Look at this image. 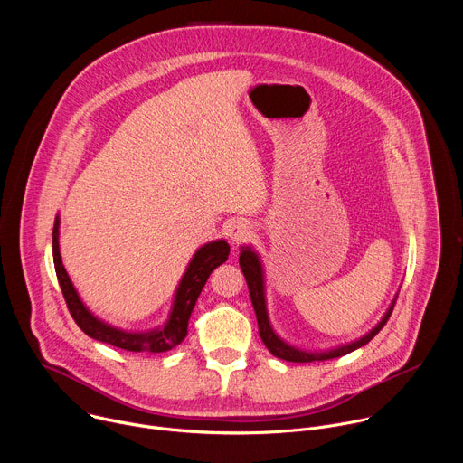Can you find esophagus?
<instances>
[{
  "label": "esophagus",
  "mask_w": 463,
  "mask_h": 463,
  "mask_svg": "<svg viewBox=\"0 0 463 463\" xmlns=\"http://www.w3.org/2000/svg\"><path fill=\"white\" fill-rule=\"evenodd\" d=\"M250 225H249V222H245V220H236V222H232L231 225H229V229H227V232H229V238L234 241V243H241L243 240H247L249 236H250Z\"/></svg>",
  "instance_id": "obj_1"
}]
</instances>
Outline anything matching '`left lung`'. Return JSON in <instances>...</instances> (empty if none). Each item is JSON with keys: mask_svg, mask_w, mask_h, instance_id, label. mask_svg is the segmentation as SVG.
<instances>
[{"mask_svg": "<svg viewBox=\"0 0 463 463\" xmlns=\"http://www.w3.org/2000/svg\"><path fill=\"white\" fill-rule=\"evenodd\" d=\"M240 268L243 271V277L247 280V286H249V295H250V302H252V307H254V313H256V320H258V332H260V337L263 341V345L268 346V350L279 357V359H284V361H289V363H315V361H327V359H335V357H343L364 345H368L379 332L383 329V326L386 324V320L390 318L392 311H393V304L395 300L392 302V306L388 307V311L384 313V317L381 318V322L372 329V332H368L364 337H361L359 341L355 343H350V345H345V346H339L335 350H327V352H304V350H298L295 346H289L288 343H284L271 327V322H269V317H268V307H266V291H263V271H261V263H260V258L258 254L249 249V247H241V252H240Z\"/></svg>", "mask_w": 463, "mask_h": 463, "instance_id": "8db88e82", "label": "left lung"}]
</instances>
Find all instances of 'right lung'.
<instances>
[{"label":"right lung","mask_w":463,"mask_h":463,"mask_svg":"<svg viewBox=\"0 0 463 463\" xmlns=\"http://www.w3.org/2000/svg\"><path fill=\"white\" fill-rule=\"evenodd\" d=\"M58 227L60 220L56 216L54 227H52V260H54V271L56 279L61 289V295L65 298V304H68V309L79 327L86 335H90L95 341L111 345L115 348L126 350V352H143V354H163L177 345L183 343L186 337V327H188V318L190 313L195 306L197 297H200L203 286L207 284L211 273L222 266L223 261H227L231 247L225 240L211 241L203 245L202 249H197L194 258L190 260L186 273L183 275L179 288L175 291L174 306L170 311V317L165 326L152 329V332L146 334H129L122 332V329H117L102 320H99L95 315L90 313V309L82 304L77 289L73 288V282L70 280L68 273L63 269V263L60 258V249H58Z\"/></svg>","instance_id":"obj_1"}]
</instances>
